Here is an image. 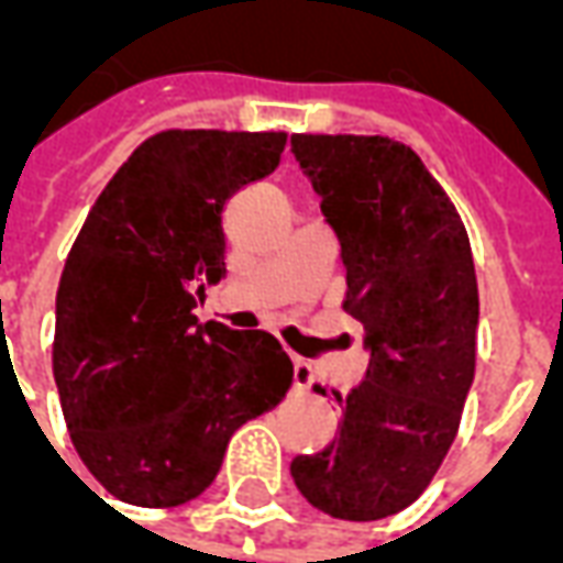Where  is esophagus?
<instances>
[{"label":"esophagus","instance_id":"esophagus-1","mask_svg":"<svg viewBox=\"0 0 563 563\" xmlns=\"http://www.w3.org/2000/svg\"><path fill=\"white\" fill-rule=\"evenodd\" d=\"M292 379H295V389L298 391L310 389V386H313V379H317L313 365L305 362V358H292Z\"/></svg>","mask_w":563,"mask_h":563}]
</instances>
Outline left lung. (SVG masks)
Returning <instances> with one entry per match:
<instances>
[{"instance_id": "obj_1", "label": "left lung", "mask_w": 563, "mask_h": 563, "mask_svg": "<svg viewBox=\"0 0 563 563\" xmlns=\"http://www.w3.org/2000/svg\"><path fill=\"white\" fill-rule=\"evenodd\" d=\"M292 153L338 232L343 310L371 350L334 440L295 455L292 479L334 519H386L431 485L459 434L479 325L471 238L404 141L298 132Z\"/></svg>"}]
</instances>
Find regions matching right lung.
<instances>
[{
	"instance_id": "add662e5",
	"label": "right lung",
	"mask_w": 563,
	"mask_h": 563,
	"mask_svg": "<svg viewBox=\"0 0 563 563\" xmlns=\"http://www.w3.org/2000/svg\"><path fill=\"white\" fill-rule=\"evenodd\" d=\"M286 132L165 129L87 213L56 289L54 377L87 471L123 504L180 507L232 434L292 383L265 331L198 325L225 274L222 208L280 165Z\"/></svg>"
}]
</instances>
